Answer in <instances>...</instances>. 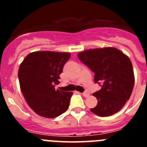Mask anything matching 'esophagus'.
Returning a JSON list of instances; mask_svg holds the SVG:
<instances>
[{
	"label": "esophagus",
	"mask_w": 147,
	"mask_h": 147,
	"mask_svg": "<svg viewBox=\"0 0 147 147\" xmlns=\"http://www.w3.org/2000/svg\"><path fill=\"white\" fill-rule=\"evenodd\" d=\"M82 95H83V96L88 97L90 96V93H88V92H84V93H82Z\"/></svg>",
	"instance_id": "1"
}]
</instances>
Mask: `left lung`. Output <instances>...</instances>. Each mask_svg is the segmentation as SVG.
Wrapping results in <instances>:
<instances>
[{"instance_id":"obj_1","label":"left lung","mask_w":147,"mask_h":147,"mask_svg":"<svg viewBox=\"0 0 147 147\" xmlns=\"http://www.w3.org/2000/svg\"><path fill=\"white\" fill-rule=\"evenodd\" d=\"M78 57L95 73L94 81L102 85L93 94L98 103L90 111L102 117L119 112L134 87V72L129 58L113 47L88 49L79 53Z\"/></svg>"}]
</instances>
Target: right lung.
<instances>
[{
    "instance_id": "add662e5",
    "label": "right lung",
    "mask_w": 147,
    "mask_h": 147,
    "mask_svg": "<svg viewBox=\"0 0 147 147\" xmlns=\"http://www.w3.org/2000/svg\"><path fill=\"white\" fill-rule=\"evenodd\" d=\"M71 53L34 51L23 59L18 70L21 92L35 113L45 118L57 117L69 107L72 92L56 89L63 66Z\"/></svg>"
}]
</instances>
